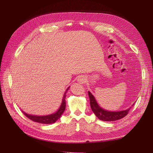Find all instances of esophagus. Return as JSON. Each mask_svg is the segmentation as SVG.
I'll use <instances>...</instances> for the list:
<instances>
[{
  "mask_svg": "<svg viewBox=\"0 0 153 153\" xmlns=\"http://www.w3.org/2000/svg\"><path fill=\"white\" fill-rule=\"evenodd\" d=\"M77 81L78 83H80V84H84L86 80H85V78L84 76H78Z\"/></svg>",
  "mask_w": 153,
  "mask_h": 153,
  "instance_id": "obj_1",
  "label": "esophagus"
}]
</instances>
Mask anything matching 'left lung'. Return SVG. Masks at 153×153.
I'll use <instances>...</instances> for the list:
<instances>
[{
  "label": "left lung",
  "mask_w": 153,
  "mask_h": 153,
  "mask_svg": "<svg viewBox=\"0 0 153 153\" xmlns=\"http://www.w3.org/2000/svg\"><path fill=\"white\" fill-rule=\"evenodd\" d=\"M88 94H89L90 105L92 112L96 115V116L101 121H114L121 119L126 116L131 108H129L127 110L119 111V112H110V111L104 110L100 107L98 103L96 102L94 96L91 93V92H88Z\"/></svg>",
  "instance_id": "8db88e82"
}]
</instances>
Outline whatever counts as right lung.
Segmentation results:
<instances>
[{
  "mask_svg": "<svg viewBox=\"0 0 153 153\" xmlns=\"http://www.w3.org/2000/svg\"><path fill=\"white\" fill-rule=\"evenodd\" d=\"M69 89V87L66 91L65 93H64L61 106H60L59 109L55 113L50 114V115H44V116H39V115H32L27 114L25 113L24 112H22L24 114V115L27 117H28L29 119L32 120V121H33L36 123H42V124H52V123H55L60 118V117L61 116V115L63 114L64 111L65 110V108H66V101H65L66 94Z\"/></svg>",
  "mask_w": 153,
  "mask_h": 153,
  "instance_id": "right-lung-1",
  "label": "right lung"
}]
</instances>
